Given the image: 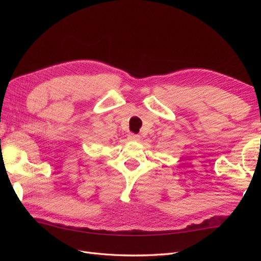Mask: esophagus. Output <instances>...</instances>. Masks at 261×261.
Listing matches in <instances>:
<instances>
[{
    "label": "esophagus",
    "mask_w": 261,
    "mask_h": 261,
    "mask_svg": "<svg viewBox=\"0 0 261 261\" xmlns=\"http://www.w3.org/2000/svg\"><path fill=\"white\" fill-rule=\"evenodd\" d=\"M127 139L130 140V141H139L140 136L139 135H135V134H129V135L127 136Z\"/></svg>",
    "instance_id": "34e87169"
}]
</instances>
